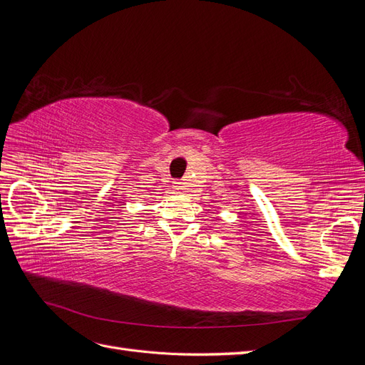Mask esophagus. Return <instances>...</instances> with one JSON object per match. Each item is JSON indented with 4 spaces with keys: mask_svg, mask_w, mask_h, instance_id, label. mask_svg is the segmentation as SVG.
<instances>
[{
    "mask_svg": "<svg viewBox=\"0 0 365 365\" xmlns=\"http://www.w3.org/2000/svg\"><path fill=\"white\" fill-rule=\"evenodd\" d=\"M176 187V189H180V185H175Z\"/></svg>",
    "mask_w": 365,
    "mask_h": 365,
    "instance_id": "34e87169",
    "label": "esophagus"
}]
</instances>
